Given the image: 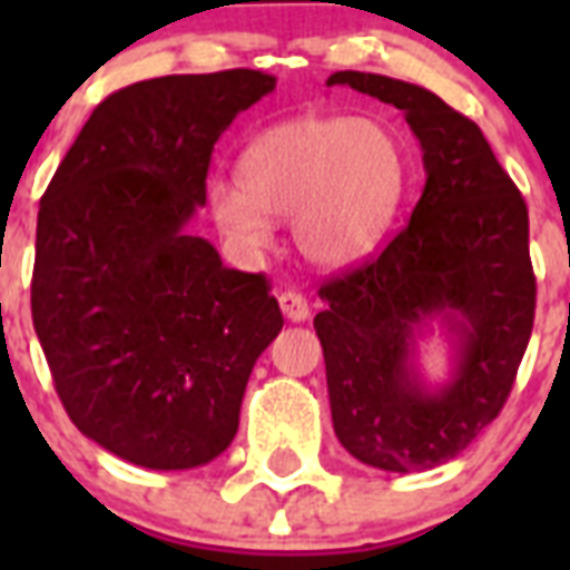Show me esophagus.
<instances>
[{
    "label": "esophagus",
    "instance_id": "obj_1",
    "mask_svg": "<svg viewBox=\"0 0 570 570\" xmlns=\"http://www.w3.org/2000/svg\"><path fill=\"white\" fill-rule=\"evenodd\" d=\"M277 304H281V311L289 322H304L311 316V307H307V298L302 293H295V289H284V293H277Z\"/></svg>",
    "mask_w": 570,
    "mask_h": 570
}]
</instances>
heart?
Listing matches in <instances>:
<instances>
[{"label":"heart","instance_id":"heart-1","mask_svg":"<svg viewBox=\"0 0 570 570\" xmlns=\"http://www.w3.org/2000/svg\"><path fill=\"white\" fill-rule=\"evenodd\" d=\"M405 191V154L379 118H302L263 129L239 156V183L215 180L206 209L239 254L272 245V218H293L316 266H352L384 239Z\"/></svg>","mask_w":570,"mask_h":570}]
</instances>
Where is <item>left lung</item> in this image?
Instances as JSON below:
<instances>
[{"label": "left lung", "instance_id": "1", "mask_svg": "<svg viewBox=\"0 0 570 570\" xmlns=\"http://www.w3.org/2000/svg\"><path fill=\"white\" fill-rule=\"evenodd\" d=\"M405 115L420 141L423 195L379 257L320 289L316 313L331 420L357 461L390 473L432 470L468 450L512 393L535 316L530 215L482 129L420 85L340 70ZM438 318L453 373L425 385L415 340Z\"/></svg>", "mask_w": 570, "mask_h": 570}]
</instances>
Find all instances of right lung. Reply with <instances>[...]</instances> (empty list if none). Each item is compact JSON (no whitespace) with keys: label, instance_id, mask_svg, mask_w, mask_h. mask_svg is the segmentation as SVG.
Segmentation results:
<instances>
[{"label":"right lung","instance_id":"add662e5","mask_svg":"<svg viewBox=\"0 0 570 570\" xmlns=\"http://www.w3.org/2000/svg\"><path fill=\"white\" fill-rule=\"evenodd\" d=\"M275 91L259 70L159 76L91 111L40 197L31 320L85 438L150 470L218 459L284 328L263 275L191 236L215 141Z\"/></svg>","mask_w":570,"mask_h":570}]
</instances>
